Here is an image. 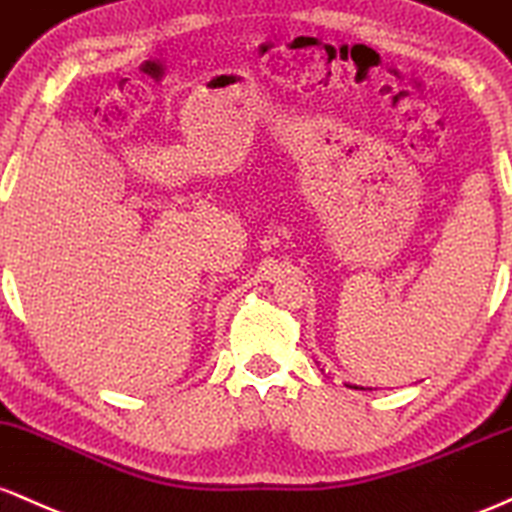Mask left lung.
<instances>
[{
	"label": "left lung",
	"mask_w": 512,
	"mask_h": 512,
	"mask_svg": "<svg viewBox=\"0 0 512 512\" xmlns=\"http://www.w3.org/2000/svg\"><path fill=\"white\" fill-rule=\"evenodd\" d=\"M346 387H350V389H363V387H358V384H346Z\"/></svg>",
	"instance_id": "8db88e82"
}]
</instances>
